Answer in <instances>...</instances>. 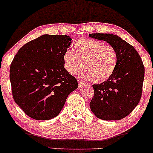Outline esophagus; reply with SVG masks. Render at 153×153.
Listing matches in <instances>:
<instances>
[{
    "label": "esophagus",
    "instance_id": "obj_1",
    "mask_svg": "<svg viewBox=\"0 0 153 153\" xmlns=\"http://www.w3.org/2000/svg\"><path fill=\"white\" fill-rule=\"evenodd\" d=\"M78 84H79V87H82V86H84L85 85V83H84L83 82L80 81V80H78Z\"/></svg>",
    "mask_w": 153,
    "mask_h": 153
}]
</instances>
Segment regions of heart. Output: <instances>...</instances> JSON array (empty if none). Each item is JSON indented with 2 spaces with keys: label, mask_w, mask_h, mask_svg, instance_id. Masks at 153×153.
I'll return each instance as SVG.
<instances>
[{
  "label": "heart",
  "mask_w": 153,
  "mask_h": 153,
  "mask_svg": "<svg viewBox=\"0 0 153 153\" xmlns=\"http://www.w3.org/2000/svg\"><path fill=\"white\" fill-rule=\"evenodd\" d=\"M74 53L66 51L63 61L65 69L76 74L83 66L82 76L94 83L106 81L114 74L118 64V53L114 46L90 38L79 39L74 45Z\"/></svg>",
  "instance_id": "obj_1"
}]
</instances>
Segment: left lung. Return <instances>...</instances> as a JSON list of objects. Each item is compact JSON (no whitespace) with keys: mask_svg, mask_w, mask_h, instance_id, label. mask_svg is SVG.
Segmentation results:
<instances>
[{"mask_svg":"<svg viewBox=\"0 0 153 153\" xmlns=\"http://www.w3.org/2000/svg\"><path fill=\"white\" fill-rule=\"evenodd\" d=\"M90 37L106 41L118 53L114 74L101 84L93 85L91 111L100 119L121 120L135 108L141 99L145 67L137 51L117 35L93 33Z\"/></svg>","mask_w":153,"mask_h":153,"instance_id":"8db88e82","label":"left lung"}]
</instances>
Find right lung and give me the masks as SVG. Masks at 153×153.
Instances as JSON below:
<instances>
[{"mask_svg": "<svg viewBox=\"0 0 153 153\" xmlns=\"http://www.w3.org/2000/svg\"><path fill=\"white\" fill-rule=\"evenodd\" d=\"M71 44L69 36L44 35L22 46L13 58L10 66L12 95L30 117L55 118L78 87L76 78L63 66V53Z\"/></svg>", "mask_w": 153, "mask_h": 153, "instance_id": "1", "label": "right lung"}]
</instances>
